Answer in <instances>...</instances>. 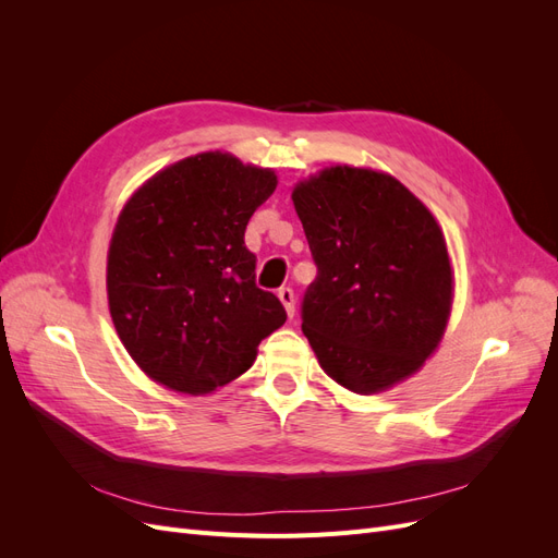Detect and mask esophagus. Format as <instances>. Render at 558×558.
Returning a JSON list of instances; mask_svg holds the SVG:
<instances>
[{
  "label": "esophagus",
  "instance_id": "1",
  "mask_svg": "<svg viewBox=\"0 0 558 558\" xmlns=\"http://www.w3.org/2000/svg\"><path fill=\"white\" fill-rule=\"evenodd\" d=\"M277 295H279V300L283 302L286 314L293 316V314H295V293H293V289H289V286H283V289H279Z\"/></svg>",
  "mask_w": 558,
  "mask_h": 558
}]
</instances>
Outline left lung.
<instances>
[{
	"instance_id": "obj_1",
	"label": "left lung",
	"mask_w": 558,
	"mask_h": 558,
	"mask_svg": "<svg viewBox=\"0 0 558 558\" xmlns=\"http://www.w3.org/2000/svg\"><path fill=\"white\" fill-rule=\"evenodd\" d=\"M293 205L316 279L302 332L320 367L353 393H377L424 365L445 332L451 265L430 211L388 174L330 167Z\"/></svg>"
}]
</instances>
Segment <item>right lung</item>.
<instances>
[{"label": "right lung", "mask_w": 558, "mask_h": 558, "mask_svg": "<svg viewBox=\"0 0 558 558\" xmlns=\"http://www.w3.org/2000/svg\"><path fill=\"white\" fill-rule=\"evenodd\" d=\"M277 177L228 154L167 167L118 218L107 265L113 326L144 373L181 393H209L256 361L286 320L256 286L248 218Z\"/></svg>", "instance_id": "add662e5"}]
</instances>
